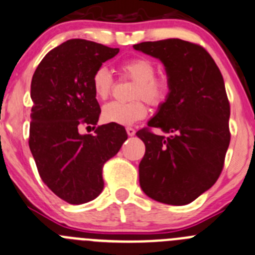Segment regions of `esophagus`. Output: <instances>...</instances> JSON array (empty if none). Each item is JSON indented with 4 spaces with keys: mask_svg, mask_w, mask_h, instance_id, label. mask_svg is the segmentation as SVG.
Masks as SVG:
<instances>
[{
    "mask_svg": "<svg viewBox=\"0 0 255 255\" xmlns=\"http://www.w3.org/2000/svg\"><path fill=\"white\" fill-rule=\"evenodd\" d=\"M126 132H128L129 136H134L136 131H135V129H132V128H126Z\"/></svg>",
    "mask_w": 255,
    "mask_h": 255,
    "instance_id": "34e87169",
    "label": "esophagus"
}]
</instances>
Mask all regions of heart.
<instances>
[{
  "label": "heart",
  "instance_id": "1",
  "mask_svg": "<svg viewBox=\"0 0 255 255\" xmlns=\"http://www.w3.org/2000/svg\"><path fill=\"white\" fill-rule=\"evenodd\" d=\"M120 70L123 75L135 81V86L131 91V99H134V101H113L106 104L103 108V120L118 125H131L146 116L147 108L142 100L150 105H160L168 96L170 84L168 77L155 76L156 67L145 57L128 60L121 65ZM113 85L114 80L108 67L100 66L95 70L91 77V86L99 99H108L113 90Z\"/></svg>",
  "mask_w": 255,
  "mask_h": 255
}]
</instances>
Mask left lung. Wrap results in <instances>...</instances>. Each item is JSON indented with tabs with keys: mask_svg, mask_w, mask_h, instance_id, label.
Listing matches in <instances>:
<instances>
[{
	"mask_svg": "<svg viewBox=\"0 0 255 255\" xmlns=\"http://www.w3.org/2000/svg\"><path fill=\"white\" fill-rule=\"evenodd\" d=\"M159 59L170 89L149 129L136 132L144 141L139 181L149 198L185 205L212 188L219 178L230 142V106L220 70L202 46L168 38L134 45Z\"/></svg>",
	"mask_w": 255,
	"mask_h": 255,
	"instance_id": "8db88e82",
	"label": "left lung"
}]
</instances>
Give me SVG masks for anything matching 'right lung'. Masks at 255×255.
I'll use <instances>...</instances> for the list:
<instances>
[{
  "instance_id": "obj_1",
  "label": "right lung",
  "mask_w": 255,
  "mask_h": 255,
  "mask_svg": "<svg viewBox=\"0 0 255 255\" xmlns=\"http://www.w3.org/2000/svg\"><path fill=\"white\" fill-rule=\"evenodd\" d=\"M118 52L74 38L51 50L32 76L28 145L43 183L70 204L99 196L104 164L128 139L125 128L118 124L98 126L94 135L79 132L81 124H98L101 110L91 77Z\"/></svg>"
}]
</instances>
